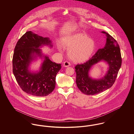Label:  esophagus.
Listing matches in <instances>:
<instances>
[{
	"label": "esophagus",
	"mask_w": 134,
	"mask_h": 134,
	"mask_svg": "<svg viewBox=\"0 0 134 134\" xmlns=\"http://www.w3.org/2000/svg\"><path fill=\"white\" fill-rule=\"evenodd\" d=\"M63 66L64 67H68L70 66V63L68 61H65V62H64Z\"/></svg>",
	"instance_id": "1"
}]
</instances>
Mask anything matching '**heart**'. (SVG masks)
Instances as JSON below:
<instances>
[{
    "instance_id": "1",
    "label": "heart",
    "mask_w": 134,
    "mask_h": 134,
    "mask_svg": "<svg viewBox=\"0 0 134 134\" xmlns=\"http://www.w3.org/2000/svg\"><path fill=\"white\" fill-rule=\"evenodd\" d=\"M65 47L70 49L68 55L70 58L76 62L87 60L95 49L94 41L82 33H78L64 38Z\"/></svg>"
}]
</instances>
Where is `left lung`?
I'll return each instance as SVG.
<instances>
[{
  "instance_id": "8db88e82",
  "label": "left lung",
  "mask_w": 134,
  "mask_h": 134,
  "mask_svg": "<svg viewBox=\"0 0 134 134\" xmlns=\"http://www.w3.org/2000/svg\"><path fill=\"white\" fill-rule=\"evenodd\" d=\"M107 36V42L103 49H99L86 62L75 66L76 83L79 89L85 94L94 95L110 88L115 83L121 65V54L116 41L108 33L102 32ZM101 60L109 64L107 75L99 80H94L88 76L91 67Z\"/></svg>"
}]
</instances>
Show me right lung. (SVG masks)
Returning a JSON list of instances; mask_svg holds the SVG:
<instances>
[{
  "label": "right lung",
  "instance_id": "right-lung-1",
  "mask_svg": "<svg viewBox=\"0 0 134 134\" xmlns=\"http://www.w3.org/2000/svg\"><path fill=\"white\" fill-rule=\"evenodd\" d=\"M49 38H43L31 31L26 32L18 41L13 58V73L21 89L27 94L37 96H48L54 90L56 76L61 64L52 62L45 56L41 70L38 73L29 72L27 67L33 59L32 54L41 57L42 45H51Z\"/></svg>",
  "mask_w": 134,
  "mask_h": 134
}]
</instances>
